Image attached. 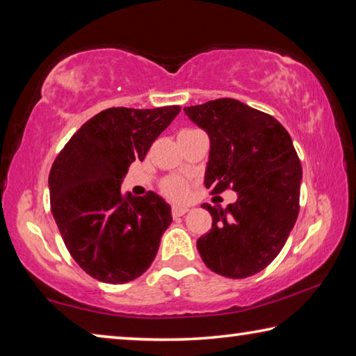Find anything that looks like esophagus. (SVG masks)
Instances as JSON below:
<instances>
[{"label": "esophagus", "instance_id": "obj_1", "mask_svg": "<svg viewBox=\"0 0 356 356\" xmlns=\"http://www.w3.org/2000/svg\"><path fill=\"white\" fill-rule=\"evenodd\" d=\"M188 207L186 206H172V216H182L188 212Z\"/></svg>", "mask_w": 356, "mask_h": 356}]
</instances>
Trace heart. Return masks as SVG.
Segmentation results:
<instances>
[{
	"label": "heart",
	"instance_id": "heart-1",
	"mask_svg": "<svg viewBox=\"0 0 356 356\" xmlns=\"http://www.w3.org/2000/svg\"><path fill=\"white\" fill-rule=\"evenodd\" d=\"M161 191H163L168 197L180 200V197H184L186 195V191H188V184H186L184 179L170 177L161 184Z\"/></svg>",
	"mask_w": 356,
	"mask_h": 356
}]
</instances>
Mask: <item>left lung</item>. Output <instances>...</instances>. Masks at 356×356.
Here are the masks:
<instances>
[{
  "label": "left lung",
  "instance_id": "obj_1",
  "mask_svg": "<svg viewBox=\"0 0 356 356\" xmlns=\"http://www.w3.org/2000/svg\"><path fill=\"white\" fill-rule=\"evenodd\" d=\"M210 138L204 184L210 195L232 188L226 209L204 204L212 229L197 238L204 264L226 278H248L280 254L300 210L301 165L287 130L236 99L184 108Z\"/></svg>",
  "mask_w": 356,
  "mask_h": 356
}]
</instances>
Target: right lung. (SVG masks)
Returning <instances> with one entry per match:
<instances>
[{"instance_id": "1", "label": "right lung", "mask_w": 356, "mask_h": 356, "mask_svg": "<svg viewBox=\"0 0 356 356\" xmlns=\"http://www.w3.org/2000/svg\"><path fill=\"white\" fill-rule=\"evenodd\" d=\"M179 113L177 105L108 108L81 125L51 166L53 218L70 256L97 281L124 284L155 259L172 221L170 204L154 191L124 195L120 184Z\"/></svg>"}]
</instances>
